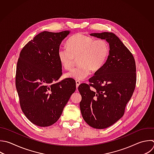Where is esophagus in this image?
<instances>
[{
	"label": "esophagus",
	"instance_id": "34e87169",
	"mask_svg": "<svg viewBox=\"0 0 154 154\" xmlns=\"http://www.w3.org/2000/svg\"><path fill=\"white\" fill-rule=\"evenodd\" d=\"M80 84H81V82L79 81H76V88H78V87L80 85Z\"/></svg>",
	"mask_w": 154,
	"mask_h": 154
}]
</instances>
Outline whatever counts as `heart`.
Returning <instances> with one entry per match:
<instances>
[{
    "label": "heart",
    "mask_w": 154,
    "mask_h": 154,
    "mask_svg": "<svg viewBox=\"0 0 154 154\" xmlns=\"http://www.w3.org/2000/svg\"><path fill=\"white\" fill-rule=\"evenodd\" d=\"M66 48H60L57 52L58 59L66 70L70 69L77 57L78 65L65 74L67 78L82 81L93 71L100 69L106 63L109 48L104 40H96L81 33L69 38Z\"/></svg>",
    "instance_id": "heart-1"
}]
</instances>
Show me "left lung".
<instances>
[{
    "instance_id": "8db88e82",
    "label": "left lung",
    "mask_w": 154,
    "mask_h": 154,
    "mask_svg": "<svg viewBox=\"0 0 154 154\" xmlns=\"http://www.w3.org/2000/svg\"><path fill=\"white\" fill-rule=\"evenodd\" d=\"M90 35L105 40L109 44V54L103 66L89 79L90 84L79 86L82 96L79 106L82 117L88 125L105 129L124 114L135 87V63L132 54L114 33Z\"/></svg>"
}]
</instances>
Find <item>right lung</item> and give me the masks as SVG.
I'll return each mask as SVG.
<instances>
[{"label":"right lung","instance_id":"obj_1","mask_svg":"<svg viewBox=\"0 0 154 154\" xmlns=\"http://www.w3.org/2000/svg\"><path fill=\"white\" fill-rule=\"evenodd\" d=\"M70 33L42 32L20 54L16 86L20 106L25 116L38 126H49L57 122L76 90L73 79L58 82L63 73L57 52Z\"/></svg>","mask_w":154,"mask_h":154}]
</instances>
